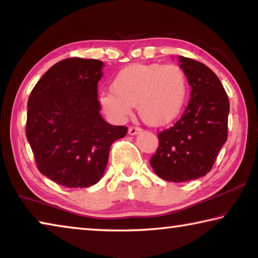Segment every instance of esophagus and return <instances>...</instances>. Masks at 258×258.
Listing matches in <instances>:
<instances>
[{
  "label": "esophagus",
  "instance_id": "34e87169",
  "mask_svg": "<svg viewBox=\"0 0 258 258\" xmlns=\"http://www.w3.org/2000/svg\"><path fill=\"white\" fill-rule=\"evenodd\" d=\"M141 128L140 127H138V126H130V128H128V134H131V135H135V134H138V133H140L141 132Z\"/></svg>",
  "mask_w": 258,
  "mask_h": 258
}]
</instances>
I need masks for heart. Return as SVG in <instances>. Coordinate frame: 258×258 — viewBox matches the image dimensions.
Returning <instances> with one entry per match:
<instances>
[{
	"label": "heart",
	"mask_w": 258,
	"mask_h": 258,
	"mask_svg": "<svg viewBox=\"0 0 258 258\" xmlns=\"http://www.w3.org/2000/svg\"><path fill=\"white\" fill-rule=\"evenodd\" d=\"M189 91L184 69L175 63H133L117 74L111 91L100 93L104 112L116 123H125L137 104L147 124L164 126L181 112Z\"/></svg>",
	"instance_id": "1"
}]
</instances>
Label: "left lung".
<instances>
[{
  "label": "left lung",
  "instance_id": "8db88e82",
  "mask_svg": "<svg viewBox=\"0 0 258 258\" xmlns=\"http://www.w3.org/2000/svg\"><path fill=\"white\" fill-rule=\"evenodd\" d=\"M191 86L190 101L173 126L158 133L150 165L168 182H186L211 171L228 139L230 102L221 81L206 64L180 55Z\"/></svg>",
  "mask_w": 258,
  "mask_h": 258
}]
</instances>
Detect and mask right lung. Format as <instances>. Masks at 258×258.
<instances>
[{"mask_svg": "<svg viewBox=\"0 0 258 258\" xmlns=\"http://www.w3.org/2000/svg\"><path fill=\"white\" fill-rule=\"evenodd\" d=\"M103 62L68 58L52 66L28 99L26 137L43 175L67 187H87L102 177L109 149L127 133L100 115L98 83Z\"/></svg>", "mask_w": 258, "mask_h": 258, "instance_id": "add662e5", "label": "right lung"}]
</instances>
